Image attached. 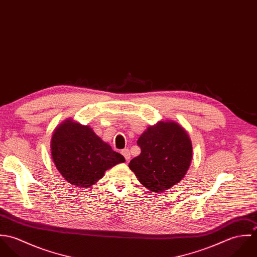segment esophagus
I'll use <instances>...</instances> for the list:
<instances>
[{"label":"esophagus","mask_w":257,"mask_h":257,"mask_svg":"<svg viewBox=\"0 0 257 257\" xmlns=\"http://www.w3.org/2000/svg\"><path fill=\"white\" fill-rule=\"evenodd\" d=\"M121 154L123 155V157L125 158L126 161H130V159H131V152H130L128 149H123L121 151Z\"/></svg>","instance_id":"obj_1"}]
</instances>
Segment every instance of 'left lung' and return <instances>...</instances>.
I'll use <instances>...</instances> for the list:
<instances>
[{"mask_svg": "<svg viewBox=\"0 0 257 257\" xmlns=\"http://www.w3.org/2000/svg\"><path fill=\"white\" fill-rule=\"evenodd\" d=\"M141 154L128 163L139 181L148 190L163 193L186 175L192 161V143L175 121H159L140 137Z\"/></svg>", "mask_w": 257, "mask_h": 257, "instance_id": "obj_1", "label": "left lung"}]
</instances>
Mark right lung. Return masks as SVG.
<instances>
[{
    "label": "right lung",
    "mask_w": 257,
    "mask_h": 257,
    "mask_svg": "<svg viewBox=\"0 0 257 257\" xmlns=\"http://www.w3.org/2000/svg\"><path fill=\"white\" fill-rule=\"evenodd\" d=\"M50 147L57 170L76 187L92 186L104 176L106 170L125 161L90 126L69 118L55 128Z\"/></svg>",
    "instance_id": "obj_1"
}]
</instances>
